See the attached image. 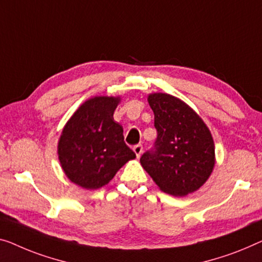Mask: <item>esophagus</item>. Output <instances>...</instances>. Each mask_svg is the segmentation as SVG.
<instances>
[{
  "label": "esophagus",
  "instance_id": "obj_1",
  "mask_svg": "<svg viewBox=\"0 0 262 262\" xmlns=\"http://www.w3.org/2000/svg\"><path fill=\"white\" fill-rule=\"evenodd\" d=\"M133 150H134V153L136 154V158H140V155L142 154V150H143L142 144H136V146L133 147Z\"/></svg>",
  "mask_w": 262,
  "mask_h": 262
}]
</instances>
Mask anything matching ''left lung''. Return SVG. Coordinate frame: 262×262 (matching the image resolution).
Masks as SVG:
<instances>
[{"label":"left lung","mask_w":262,"mask_h":262,"mask_svg":"<svg viewBox=\"0 0 262 262\" xmlns=\"http://www.w3.org/2000/svg\"><path fill=\"white\" fill-rule=\"evenodd\" d=\"M158 138L140 162L162 192L185 196L208 180L215 165L212 134L188 104L165 93L149 94Z\"/></svg>","instance_id":"left-lung-1"}]
</instances>
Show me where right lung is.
I'll return each instance as SVG.
<instances>
[{
  "label": "right lung",
  "instance_id": "1",
  "mask_svg": "<svg viewBox=\"0 0 262 262\" xmlns=\"http://www.w3.org/2000/svg\"><path fill=\"white\" fill-rule=\"evenodd\" d=\"M120 97L95 96L82 103L58 140L61 167L70 181L85 189L107 185L124 163L136 158L114 121Z\"/></svg>",
  "mask_w": 262,
  "mask_h": 262
}]
</instances>
